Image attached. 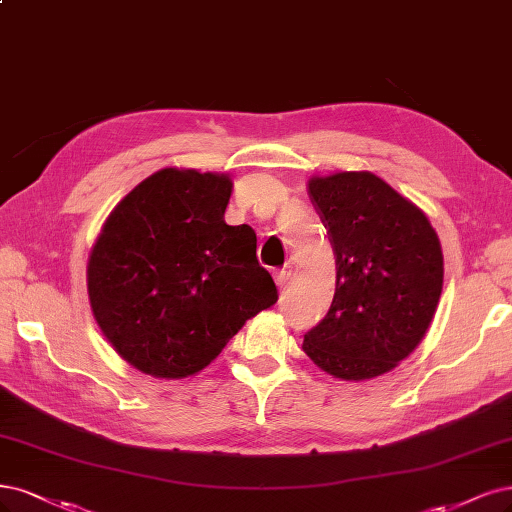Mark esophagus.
<instances>
[{
	"label": "esophagus",
	"instance_id": "obj_1",
	"mask_svg": "<svg viewBox=\"0 0 512 512\" xmlns=\"http://www.w3.org/2000/svg\"><path fill=\"white\" fill-rule=\"evenodd\" d=\"M290 277H292V271H286V269L275 271V284H277L279 288H286V286H288V281H290Z\"/></svg>",
	"mask_w": 512,
	"mask_h": 512
}]
</instances>
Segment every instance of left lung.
<instances>
[{"label": "left lung", "mask_w": 512, "mask_h": 512, "mask_svg": "<svg viewBox=\"0 0 512 512\" xmlns=\"http://www.w3.org/2000/svg\"><path fill=\"white\" fill-rule=\"evenodd\" d=\"M337 256V290L303 341L328 375L362 381L392 370L426 337L443 292V252L415 203L370 171L309 180Z\"/></svg>", "instance_id": "8db88e82"}]
</instances>
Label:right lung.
I'll list each match as a JSON object with an SVG mask.
<instances>
[{"mask_svg": "<svg viewBox=\"0 0 512 512\" xmlns=\"http://www.w3.org/2000/svg\"><path fill=\"white\" fill-rule=\"evenodd\" d=\"M226 173L167 167L105 220L88 256L95 320L120 358L158 379L199 373L277 303L252 226H231Z\"/></svg>", "mask_w": 512, "mask_h": 512, "instance_id": "obj_1", "label": "right lung"}]
</instances>
